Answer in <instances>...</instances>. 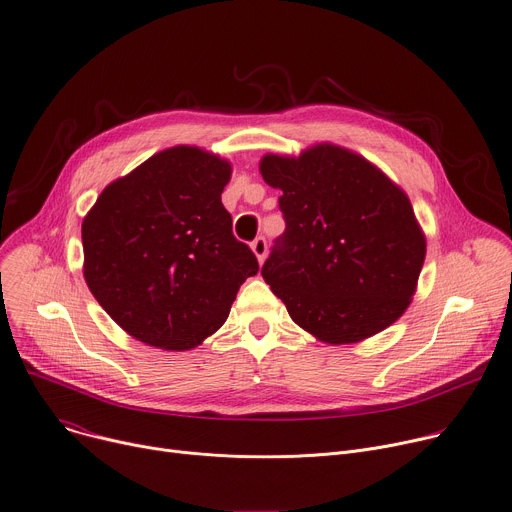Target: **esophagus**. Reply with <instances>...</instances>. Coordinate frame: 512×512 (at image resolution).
<instances>
[{"label": "esophagus", "mask_w": 512, "mask_h": 512, "mask_svg": "<svg viewBox=\"0 0 512 512\" xmlns=\"http://www.w3.org/2000/svg\"><path fill=\"white\" fill-rule=\"evenodd\" d=\"M251 249H253L257 261L263 263V261H265V255H267V241H265L263 237H257V239L251 243Z\"/></svg>", "instance_id": "34e87169"}]
</instances>
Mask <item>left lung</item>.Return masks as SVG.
I'll list each match as a JSON object with an SVG mask.
<instances>
[{"mask_svg":"<svg viewBox=\"0 0 512 512\" xmlns=\"http://www.w3.org/2000/svg\"><path fill=\"white\" fill-rule=\"evenodd\" d=\"M282 190L286 232L261 275L292 320L329 345L374 337L410 306L427 239L402 188L365 157L331 143L265 155Z\"/></svg>","mask_w":512,"mask_h":512,"instance_id":"obj_1","label":"left lung"}]
</instances>
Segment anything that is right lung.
Listing matches in <instances>:
<instances>
[{"label":"right lung","mask_w":512,"mask_h":512,"mask_svg":"<svg viewBox=\"0 0 512 512\" xmlns=\"http://www.w3.org/2000/svg\"><path fill=\"white\" fill-rule=\"evenodd\" d=\"M230 173L214 153L171 147L106 185L85 214V284L130 337L165 351L202 345L259 271L220 200Z\"/></svg>","instance_id":"add662e5"}]
</instances>
